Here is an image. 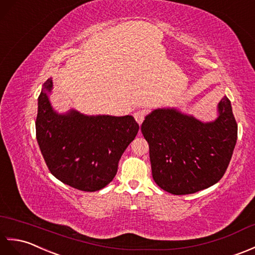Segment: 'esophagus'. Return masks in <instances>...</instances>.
I'll return each instance as SVG.
<instances>
[{"label": "esophagus", "mask_w": 255, "mask_h": 255, "mask_svg": "<svg viewBox=\"0 0 255 255\" xmlns=\"http://www.w3.org/2000/svg\"><path fill=\"white\" fill-rule=\"evenodd\" d=\"M145 116H146V112L143 111V110H138V111H136V112L134 113L135 120H136V122L138 124H142L143 123L144 119H145Z\"/></svg>", "instance_id": "34e87169"}]
</instances>
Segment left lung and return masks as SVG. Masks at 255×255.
<instances>
[{
  "instance_id": "left-lung-1",
  "label": "left lung",
  "mask_w": 255,
  "mask_h": 255,
  "mask_svg": "<svg viewBox=\"0 0 255 255\" xmlns=\"http://www.w3.org/2000/svg\"><path fill=\"white\" fill-rule=\"evenodd\" d=\"M140 129L149 145L152 179L174 195L192 194L217 183L227 170L238 135L226 96L213 122L204 123L177 109H156Z\"/></svg>"
}]
</instances>
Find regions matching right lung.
Here are the masks:
<instances>
[{"label":"right lung","instance_id":"1","mask_svg":"<svg viewBox=\"0 0 255 255\" xmlns=\"http://www.w3.org/2000/svg\"><path fill=\"white\" fill-rule=\"evenodd\" d=\"M51 89L49 78L39 95L36 119L38 145L50 172L77 190L104 189L136 136L137 122L132 116H85L76 110L60 115L50 104Z\"/></svg>","mask_w":255,"mask_h":255}]
</instances>
